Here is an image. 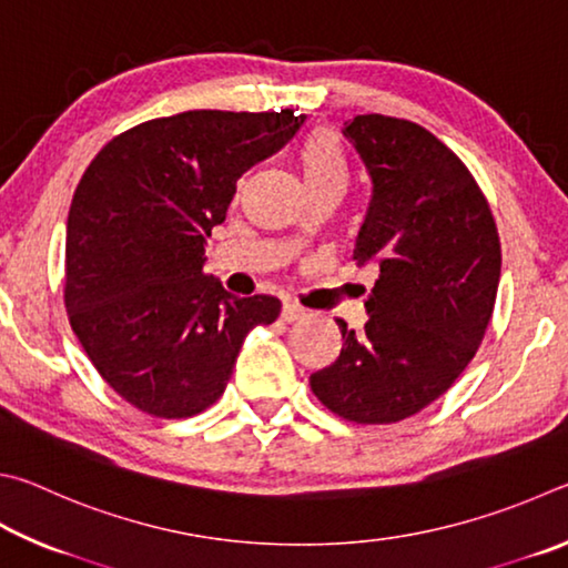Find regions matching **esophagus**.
Instances as JSON below:
<instances>
[{
    "instance_id": "obj_1",
    "label": "esophagus",
    "mask_w": 568,
    "mask_h": 568,
    "mask_svg": "<svg viewBox=\"0 0 568 568\" xmlns=\"http://www.w3.org/2000/svg\"><path fill=\"white\" fill-rule=\"evenodd\" d=\"M302 316H304L302 306H296V304H292V302H286V304L282 306V322L292 324V322H300Z\"/></svg>"
}]
</instances>
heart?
Returning <instances> with one entry per match:
<instances>
[{"mask_svg":"<svg viewBox=\"0 0 568 568\" xmlns=\"http://www.w3.org/2000/svg\"><path fill=\"white\" fill-rule=\"evenodd\" d=\"M302 174L310 194H336L344 196L349 184V169H346L339 142L332 132H316L302 149Z\"/></svg>","mask_w":568,"mask_h":568,"instance_id":"obj_1","label":"heart"}]
</instances>
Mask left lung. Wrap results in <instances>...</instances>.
Segmentation results:
<instances>
[{"label": "left lung", "instance_id": "1", "mask_svg": "<svg viewBox=\"0 0 568 568\" xmlns=\"http://www.w3.org/2000/svg\"><path fill=\"white\" fill-rule=\"evenodd\" d=\"M344 136L372 179L354 258L379 278L362 329L310 376L326 409L354 424H394L439 399L469 366L491 322L501 274L494 214L469 169L424 126L359 114Z\"/></svg>", "mask_w": 568, "mask_h": 568}]
</instances>
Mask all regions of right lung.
<instances>
[{"label":"right lung","instance_id":"right-lung-1","mask_svg":"<svg viewBox=\"0 0 568 568\" xmlns=\"http://www.w3.org/2000/svg\"><path fill=\"white\" fill-rule=\"evenodd\" d=\"M304 114L194 109L116 134L69 206L64 306L99 376L134 409L186 419L232 379L274 296L229 294L204 274V244L246 169L276 154Z\"/></svg>","mask_w":568,"mask_h":568}]
</instances>
